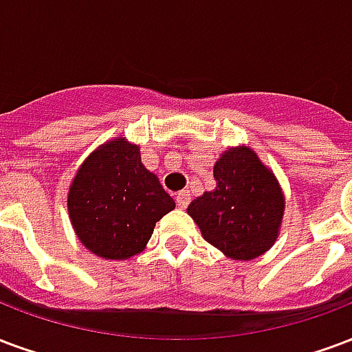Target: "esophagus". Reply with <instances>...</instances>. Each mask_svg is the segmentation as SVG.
Returning <instances> with one entry per match:
<instances>
[{
  "label": "esophagus",
  "instance_id": "1",
  "mask_svg": "<svg viewBox=\"0 0 352 352\" xmlns=\"http://www.w3.org/2000/svg\"><path fill=\"white\" fill-rule=\"evenodd\" d=\"M175 201H177V207H179V209H186L190 203V192H186V190L179 192V194L175 196Z\"/></svg>",
  "mask_w": 352,
  "mask_h": 352
}]
</instances>
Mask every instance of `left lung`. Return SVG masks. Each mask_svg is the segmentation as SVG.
Here are the masks:
<instances>
[{
    "label": "left lung",
    "mask_w": 352,
    "mask_h": 352,
    "mask_svg": "<svg viewBox=\"0 0 352 352\" xmlns=\"http://www.w3.org/2000/svg\"><path fill=\"white\" fill-rule=\"evenodd\" d=\"M216 188L190 203L205 241L236 261H252L280 236L285 196L269 166L248 145L229 147L216 160Z\"/></svg>",
    "instance_id": "1"
}]
</instances>
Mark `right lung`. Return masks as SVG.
Instances as JSON below:
<instances>
[{"instance_id":"obj_1","label":"right lung","mask_w":352,"mask_h":352,"mask_svg":"<svg viewBox=\"0 0 352 352\" xmlns=\"http://www.w3.org/2000/svg\"><path fill=\"white\" fill-rule=\"evenodd\" d=\"M67 209L74 233L91 254L123 261L142 254L156 222L175 209V201L142 164L140 145L116 138L78 168Z\"/></svg>"}]
</instances>
